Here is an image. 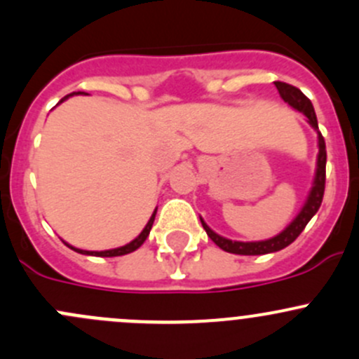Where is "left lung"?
<instances>
[{
    "instance_id": "1",
    "label": "left lung",
    "mask_w": 359,
    "mask_h": 359,
    "mask_svg": "<svg viewBox=\"0 0 359 359\" xmlns=\"http://www.w3.org/2000/svg\"><path fill=\"white\" fill-rule=\"evenodd\" d=\"M278 92H280V97L288 104V106L302 112L307 118V123L313 126L318 132V161H316V173H314L313 187H311L309 194H307V200L304 203V206L300 208V212L297 213L295 219L281 231L280 234H276L274 238H269V240L264 241H233L227 240V238L220 236V234L213 233L208 226H206L205 220L201 219L203 229L206 231L210 240L217 245L219 248H222L224 252L236 253V255H264V253H273L280 252V250L287 248L288 245L293 243L297 240L300 233L304 231V227L307 226L311 219L314 217V213L320 210L321 201H323V193H325V168H327V147H325V139L321 135V132L318 130V119L316 112H314L313 104L311 100L300 92L295 86L288 85V83L283 81H274Z\"/></svg>"
}]
</instances>
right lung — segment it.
<instances>
[{
    "label": "right lung",
    "mask_w": 359,
    "mask_h": 359,
    "mask_svg": "<svg viewBox=\"0 0 359 359\" xmlns=\"http://www.w3.org/2000/svg\"><path fill=\"white\" fill-rule=\"evenodd\" d=\"M72 95H79V92L78 93H69V95H66L64 97L62 100H60V102H64V100H67L69 97H72ZM59 102V104H60ZM158 210V208H156ZM156 210H154L153 212V215H151V219H149V222L146 224V227H144L142 229V233L139 234V236L135 238V240H132L130 241V243H126L125 247H119V248H112V250H102V252H90V250H79V248H74V247H71V245L69 243H66V241H64V243L67 245L69 248L71 250H74V252H78V253H83V255H93V257H118V255H126V253H132V252H135L137 248L140 247V245L144 243V241L147 240V236H149V233H151V227H153V222H154V217H156Z\"/></svg>",
    "instance_id": "1"
}]
</instances>
